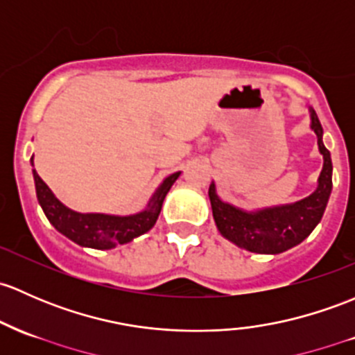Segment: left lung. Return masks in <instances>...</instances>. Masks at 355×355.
I'll return each instance as SVG.
<instances>
[{
	"label": "left lung",
	"instance_id": "1",
	"mask_svg": "<svg viewBox=\"0 0 355 355\" xmlns=\"http://www.w3.org/2000/svg\"><path fill=\"white\" fill-rule=\"evenodd\" d=\"M308 110L311 119L309 128L316 134L318 151L323 156V168L315 192L293 204L246 211L223 200L214 182L209 185V200L218 231L238 248L263 255H277L300 245L322 221L331 193L334 166L330 151L323 144V128L318 115L311 107H308Z\"/></svg>",
	"mask_w": 355,
	"mask_h": 355
}]
</instances>
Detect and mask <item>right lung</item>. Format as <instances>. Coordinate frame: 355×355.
Masks as SVG:
<instances>
[{"label":"right lung","mask_w":355,"mask_h":355,"mask_svg":"<svg viewBox=\"0 0 355 355\" xmlns=\"http://www.w3.org/2000/svg\"><path fill=\"white\" fill-rule=\"evenodd\" d=\"M33 166V156L30 158ZM33 182H35L37 200L42 207L44 214L49 223L61 234L69 238L71 241L80 246L95 250H110L117 245L129 243L134 238L141 236L155 226L159 212H162L163 200L170 192L182 171H175L170 177L159 184L155 193L149 199L148 206L143 211L129 216L103 214V212H78L66 207L58 197L47 187L46 182L39 177L35 168L32 170Z\"/></svg>","instance_id":"obj_1"}]
</instances>
